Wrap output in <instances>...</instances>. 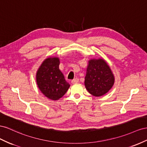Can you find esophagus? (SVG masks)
I'll use <instances>...</instances> for the list:
<instances>
[{
  "instance_id": "34e87169",
  "label": "esophagus",
  "mask_w": 147,
  "mask_h": 147,
  "mask_svg": "<svg viewBox=\"0 0 147 147\" xmlns=\"http://www.w3.org/2000/svg\"><path fill=\"white\" fill-rule=\"evenodd\" d=\"M78 82H79V79L78 78H75V79H73V80L71 81V83H72V84H75V83H77Z\"/></svg>"
}]
</instances>
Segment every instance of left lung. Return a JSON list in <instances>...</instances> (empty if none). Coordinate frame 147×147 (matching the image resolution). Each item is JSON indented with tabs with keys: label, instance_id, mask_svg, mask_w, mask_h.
<instances>
[{
	"label": "left lung",
	"instance_id": "left-lung-1",
	"mask_svg": "<svg viewBox=\"0 0 147 147\" xmlns=\"http://www.w3.org/2000/svg\"><path fill=\"white\" fill-rule=\"evenodd\" d=\"M115 77L107 62L102 58L89 61L85 77V86L90 94L100 97L111 89Z\"/></svg>",
	"mask_w": 147,
	"mask_h": 147
}]
</instances>
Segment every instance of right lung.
Returning a JSON list of instances; mask_svg holds the SVG:
<instances>
[{"label":"right lung","mask_w":147,"mask_h":147,"mask_svg":"<svg viewBox=\"0 0 147 147\" xmlns=\"http://www.w3.org/2000/svg\"><path fill=\"white\" fill-rule=\"evenodd\" d=\"M60 60L49 57L42 62L36 74L37 86L46 97L57 100L63 96L70 85L59 69Z\"/></svg>","instance_id":"add662e5"}]
</instances>
